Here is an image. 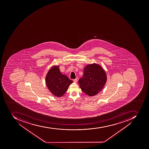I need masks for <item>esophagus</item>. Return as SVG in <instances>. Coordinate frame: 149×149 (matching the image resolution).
Segmentation results:
<instances>
[{
	"label": "esophagus",
	"instance_id": "1",
	"mask_svg": "<svg viewBox=\"0 0 149 149\" xmlns=\"http://www.w3.org/2000/svg\"><path fill=\"white\" fill-rule=\"evenodd\" d=\"M77 79H73V81H74V82H75V83L77 82Z\"/></svg>",
	"mask_w": 149,
	"mask_h": 149
}]
</instances>
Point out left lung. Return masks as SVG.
<instances>
[{"label":"left lung","instance_id":"left-lung-1","mask_svg":"<svg viewBox=\"0 0 149 149\" xmlns=\"http://www.w3.org/2000/svg\"><path fill=\"white\" fill-rule=\"evenodd\" d=\"M84 71L83 76L79 79L80 87L84 93L95 96L102 90L106 83V73L97 63L87 65Z\"/></svg>","mask_w":149,"mask_h":149}]
</instances>
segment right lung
<instances>
[{
	"instance_id": "obj_1",
	"label": "right lung",
	"mask_w": 149,
	"mask_h": 149,
	"mask_svg": "<svg viewBox=\"0 0 149 149\" xmlns=\"http://www.w3.org/2000/svg\"><path fill=\"white\" fill-rule=\"evenodd\" d=\"M45 80L49 91L54 96L57 97H62L73 82L60 72L58 66H54L49 70Z\"/></svg>"
}]
</instances>
